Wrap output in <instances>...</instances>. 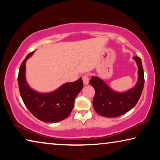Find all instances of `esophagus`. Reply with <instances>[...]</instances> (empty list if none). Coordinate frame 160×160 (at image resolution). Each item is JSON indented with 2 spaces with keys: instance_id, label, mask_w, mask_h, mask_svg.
Instances as JSON below:
<instances>
[{
  "instance_id": "1",
  "label": "esophagus",
  "mask_w": 160,
  "mask_h": 160,
  "mask_svg": "<svg viewBox=\"0 0 160 160\" xmlns=\"http://www.w3.org/2000/svg\"><path fill=\"white\" fill-rule=\"evenodd\" d=\"M82 79H83V82H84V85H87L89 84V77L87 75H84L82 76Z\"/></svg>"
}]
</instances>
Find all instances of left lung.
<instances>
[{
  "instance_id": "obj_1",
  "label": "left lung",
  "mask_w": 160,
  "mask_h": 160,
  "mask_svg": "<svg viewBox=\"0 0 160 160\" xmlns=\"http://www.w3.org/2000/svg\"><path fill=\"white\" fill-rule=\"evenodd\" d=\"M138 68V78L136 84L132 88L123 92L113 90L103 80L98 76H92L89 81L95 90L92 103L98 114L106 117H117L124 114L137 104L144 85V73L141 60L134 57Z\"/></svg>"
}]
</instances>
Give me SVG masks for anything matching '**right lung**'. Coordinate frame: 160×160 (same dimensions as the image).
I'll list each match as a JSON object with an SVG mask.
<instances>
[{
    "label": "right lung",
    "mask_w": 160,
    "mask_h": 160,
    "mask_svg": "<svg viewBox=\"0 0 160 160\" xmlns=\"http://www.w3.org/2000/svg\"><path fill=\"white\" fill-rule=\"evenodd\" d=\"M33 53L34 51L28 54L19 68L17 79L22 99L30 112L41 121L52 123L62 121L73 110L76 96L83 88L82 78L65 83L52 92L35 91L25 78L26 61Z\"/></svg>",
    "instance_id": "1"
}]
</instances>
